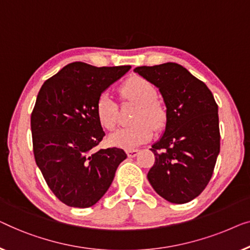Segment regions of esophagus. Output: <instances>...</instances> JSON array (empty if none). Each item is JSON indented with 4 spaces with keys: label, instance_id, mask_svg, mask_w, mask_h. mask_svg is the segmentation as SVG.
<instances>
[{
    "label": "esophagus",
    "instance_id": "1",
    "mask_svg": "<svg viewBox=\"0 0 250 250\" xmlns=\"http://www.w3.org/2000/svg\"><path fill=\"white\" fill-rule=\"evenodd\" d=\"M126 153H128L129 157H135L139 154V149H135V148L128 149V150H126Z\"/></svg>",
    "mask_w": 250,
    "mask_h": 250
}]
</instances>
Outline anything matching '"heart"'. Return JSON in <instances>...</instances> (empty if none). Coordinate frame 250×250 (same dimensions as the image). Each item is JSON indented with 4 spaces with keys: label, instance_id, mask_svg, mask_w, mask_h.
Wrapping results in <instances>:
<instances>
[{
    "label": "heart",
    "instance_id": "obj_1",
    "mask_svg": "<svg viewBox=\"0 0 250 250\" xmlns=\"http://www.w3.org/2000/svg\"><path fill=\"white\" fill-rule=\"evenodd\" d=\"M120 96L124 101L137 104L131 120L132 125L121 128L110 136V143L124 148H133L152 138L154 126L163 128L167 120V107L157 97V89L149 80L135 76L120 87ZM98 121L104 129L113 130L118 124L117 104L107 91L100 95L95 106Z\"/></svg>",
    "mask_w": 250,
    "mask_h": 250
}]
</instances>
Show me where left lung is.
<instances>
[{
	"label": "left lung",
	"mask_w": 250,
	"mask_h": 250,
	"mask_svg": "<svg viewBox=\"0 0 250 250\" xmlns=\"http://www.w3.org/2000/svg\"><path fill=\"white\" fill-rule=\"evenodd\" d=\"M159 87L167 105L164 135L152 146L155 163L147 178L167 202L185 204L208 185L220 153L217 104L212 91L178 63L135 69Z\"/></svg>",
	"instance_id": "obj_1"
}]
</instances>
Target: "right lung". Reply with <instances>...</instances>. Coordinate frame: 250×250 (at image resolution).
Masks as SVG:
<instances>
[{
    "instance_id": "1",
    "label": "right lung",
    "mask_w": 250,
    "mask_h": 250,
    "mask_svg": "<svg viewBox=\"0 0 250 250\" xmlns=\"http://www.w3.org/2000/svg\"><path fill=\"white\" fill-rule=\"evenodd\" d=\"M130 65L72 62L43 83L31 112L33 150L52 192L70 207L93 206L113 181L122 148H95L105 132L95 106L100 95Z\"/></svg>"
}]
</instances>
